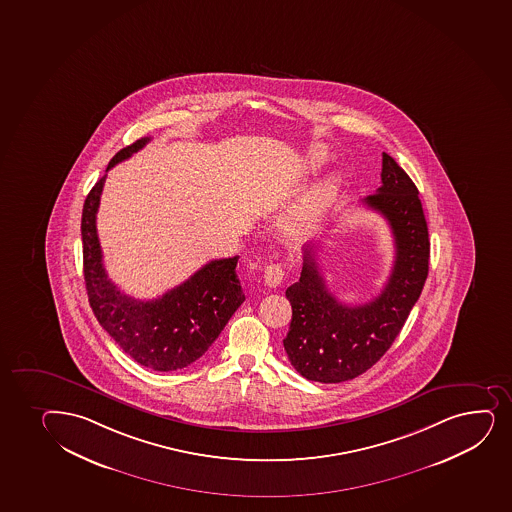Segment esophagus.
<instances>
[{
	"label": "esophagus",
	"instance_id": "1",
	"mask_svg": "<svg viewBox=\"0 0 512 512\" xmlns=\"http://www.w3.org/2000/svg\"><path fill=\"white\" fill-rule=\"evenodd\" d=\"M284 277V267L281 264H270L267 265V269L264 272V281L269 288H276L282 282Z\"/></svg>",
	"mask_w": 512,
	"mask_h": 512
}]
</instances>
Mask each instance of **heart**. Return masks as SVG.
<instances>
[{"label":"heart","instance_id":"b5f03b06","mask_svg":"<svg viewBox=\"0 0 512 512\" xmlns=\"http://www.w3.org/2000/svg\"><path fill=\"white\" fill-rule=\"evenodd\" d=\"M323 161H325V153L322 150H313L306 156V168L315 170L322 165ZM335 184H337L335 178L328 177L322 184L316 185L315 189L308 192L301 201L296 202L279 221L282 233L289 238L308 235L313 230V226L318 223L323 209L334 194Z\"/></svg>","mask_w":512,"mask_h":512}]
</instances>
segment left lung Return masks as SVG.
I'll list each match as a JSON object with an SVG mask.
<instances>
[{"label":"left lung","instance_id":"8db88e82","mask_svg":"<svg viewBox=\"0 0 512 512\" xmlns=\"http://www.w3.org/2000/svg\"><path fill=\"white\" fill-rule=\"evenodd\" d=\"M362 202L390 224L395 262L383 291L361 306L340 303L328 291L313 255L305 247L298 282L286 289L293 318L284 349L303 378L342 383L366 373L400 334L429 272V231L419 190L397 161L383 153L381 187Z\"/></svg>","mask_w":512,"mask_h":512}]
</instances>
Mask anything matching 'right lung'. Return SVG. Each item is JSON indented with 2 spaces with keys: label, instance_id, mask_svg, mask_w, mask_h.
Segmentation results:
<instances>
[{
  "label": "right lung",
  "instance_id": "add662e5",
  "mask_svg": "<svg viewBox=\"0 0 512 512\" xmlns=\"http://www.w3.org/2000/svg\"><path fill=\"white\" fill-rule=\"evenodd\" d=\"M150 141L141 138L122 148L107 170ZM105 177L93 185L81 214L83 274L93 313L122 351L144 368L160 373L187 368L213 345L245 301L236 276L238 257L211 260L180 286L151 301L122 293L105 272L98 242L97 213Z\"/></svg>",
  "mask_w": 512,
  "mask_h": 512
}]
</instances>
